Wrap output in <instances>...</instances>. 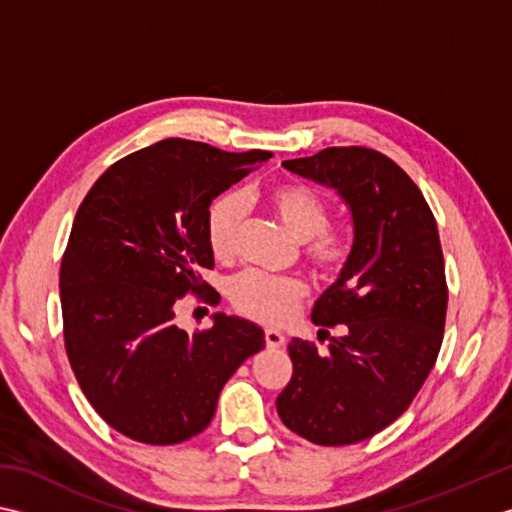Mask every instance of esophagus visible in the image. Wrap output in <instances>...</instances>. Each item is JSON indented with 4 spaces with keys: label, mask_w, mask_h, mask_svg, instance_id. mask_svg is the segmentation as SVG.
Here are the masks:
<instances>
[{
    "label": "esophagus",
    "mask_w": 512,
    "mask_h": 512,
    "mask_svg": "<svg viewBox=\"0 0 512 512\" xmlns=\"http://www.w3.org/2000/svg\"><path fill=\"white\" fill-rule=\"evenodd\" d=\"M264 339H266V346H268L270 350L282 348V346H284V342H286V337H284L282 333H277V330H266V333H264Z\"/></svg>",
    "instance_id": "34e87169"
}]
</instances>
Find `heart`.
Masks as SVG:
<instances>
[{"instance_id":"heart-1","label":"heart","mask_w":512,"mask_h":512,"mask_svg":"<svg viewBox=\"0 0 512 512\" xmlns=\"http://www.w3.org/2000/svg\"><path fill=\"white\" fill-rule=\"evenodd\" d=\"M268 204L293 237L304 242V257L315 273L335 277L348 266L355 248L353 233L342 226H328L330 204L319 190L302 182H284L268 190ZM246 208L242 193H226L210 206L206 239L217 259L233 255ZM304 295L306 286L299 279L268 275L262 270H246L228 288L237 313L262 324L288 322Z\"/></svg>"}]
</instances>
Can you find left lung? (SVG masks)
Returning a JSON list of instances; mask_svg holds the SVG:
<instances>
[{"mask_svg": "<svg viewBox=\"0 0 512 512\" xmlns=\"http://www.w3.org/2000/svg\"><path fill=\"white\" fill-rule=\"evenodd\" d=\"M284 166L346 199L355 248L313 308L317 326L346 335L330 337L328 353L288 344L293 377L277 413L313 444H357L404 413L437 362L448 306L437 224L422 190L379 150L333 146Z\"/></svg>", "mask_w": 512, "mask_h": 512, "instance_id": "obj_1", "label": "left lung"}]
</instances>
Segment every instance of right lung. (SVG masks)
<instances>
[{
	"instance_id": "obj_1",
	"label": "right lung",
	"mask_w": 512,
	"mask_h": 512,
	"mask_svg": "<svg viewBox=\"0 0 512 512\" xmlns=\"http://www.w3.org/2000/svg\"><path fill=\"white\" fill-rule=\"evenodd\" d=\"M270 157L164 139L115 162L77 208L59 270L64 346L79 388L117 433L153 446L199 435L224 384L264 348L262 328L224 313L190 335L175 304L188 293L219 304L202 279L215 266L210 204Z\"/></svg>"
}]
</instances>
